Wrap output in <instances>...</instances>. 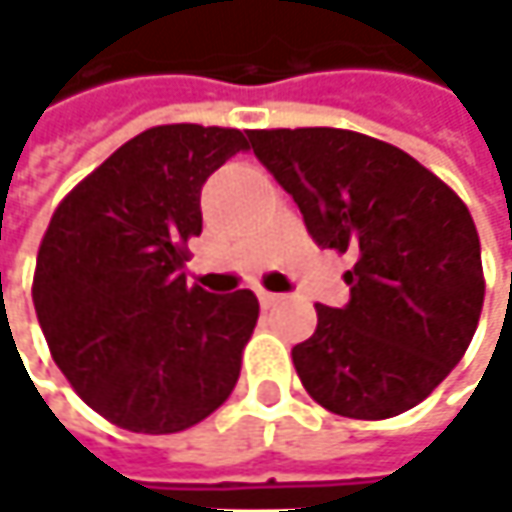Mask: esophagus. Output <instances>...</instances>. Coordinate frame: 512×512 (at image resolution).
Returning <instances> with one entry per match:
<instances>
[{"label": "esophagus", "mask_w": 512, "mask_h": 512, "mask_svg": "<svg viewBox=\"0 0 512 512\" xmlns=\"http://www.w3.org/2000/svg\"><path fill=\"white\" fill-rule=\"evenodd\" d=\"M257 299H260L263 307H275V304H281V296H278V293H266V290H260V293H257Z\"/></svg>", "instance_id": "esophagus-1"}]
</instances>
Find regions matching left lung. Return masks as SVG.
Masks as SVG:
<instances>
[{"label": "left lung", "instance_id": "8db88e82", "mask_svg": "<svg viewBox=\"0 0 512 512\" xmlns=\"http://www.w3.org/2000/svg\"><path fill=\"white\" fill-rule=\"evenodd\" d=\"M316 246L351 252L346 307L316 304L293 349L304 390L349 419H390L442 384L484 307L481 240L460 196L407 152L343 128L249 134Z\"/></svg>", "mask_w": 512, "mask_h": 512}]
</instances>
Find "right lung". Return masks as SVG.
Instances as JSON below:
<instances>
[{
	"label": "right lung",
	"mask_w": 512,
	"mask_h": 512,
	"mask_svg": "<svg viewBox=\"0 0 512 512\" xmlns=\"http://www.w3.org/2000/svg\"><path fill=\"white\" fill-rule=\"evenodd\" d=\"M246 149L237 128L155 125L52 213L31 287L37 322L72 390L125 431H187L240 378L255 293L213 296L181 266L202 234V184Z\"/></svg>",
	"instance_id": "right-lung-1"
}]
</instances>
